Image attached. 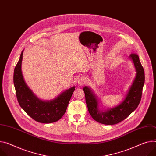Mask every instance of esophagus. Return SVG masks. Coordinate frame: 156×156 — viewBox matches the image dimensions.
I'll return each instance as SVG.
<instances>
[{
	"mask_svg": "<svg viewBox=\"0 0 156 156\" xmlns=\"http://www.w3.org/2000/svg\"><path fill=\"white\" fill-rule=\"evenodd\" d=\"M78 84L79 86H83L86 83V80L84 77H79V79H78Z\"/></svg>",
	"mask_w": 156,
	"mask_h": 156,
	"instance_id": "obj_1",
	"label": "esophagus"
}]
</instances>
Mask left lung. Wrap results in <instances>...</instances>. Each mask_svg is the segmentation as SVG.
Here are the masks:
<instances>
[{
    "label": "left lung",
    "instance_id": "8db88e82",
    "mask_svg": "<svg viewBox=\"0 0 156 156\" xmlns=\"http://www.w3.org/2000/svg\"><path fill=\"white\" fill-rule=\"evenodd\" d=\"M130 57L133 61L137 73L124 101L121 104L105 112L101 111L98 109L97 98L92 90L87 86L83 89L85 93L88 111L92 117L99 123L105 125H114L124 121L137 109L140 102L142 89L145 81L144 70L137 54H131Z\"/></svg>",
    "mask_w": 156,
    "mask_h": 156
}]
</instances>
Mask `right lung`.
<instances>
[{"label":"right lung","instance_id":"1","mask_svg":"<svg viewBox=\"0 0 156 156\" xmlns=\"http://www.w3.org/2000/svg\"><path fill=\"white\" fill-rule=\"evenodd\" d=\"M23 51L14 72V83L20 106L35 121L49 124L56 122L65 114L75 87L60 94L51 101H42L37 98L28 87L23 79L21 64Z\"/></svg>","mask_w":156,"mask_h":156}]
</instances>
